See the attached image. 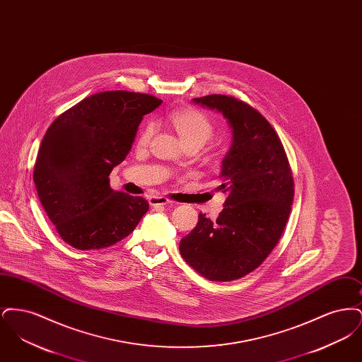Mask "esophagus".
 <instances>
[{
  "instance_id": "1",
  "label": "esophagus",
  "mask_w": 362,
  "mask_h": 362,
  "mask_svg": "<svg viewBox=\"0 0 362 362\" xmlns=\"http://www.w3.org/2000/svg\"><path fill=\"white\" fill-rule=\"evenodd\" d=\"M149 204L152 206H164V205H170L173 204V201H170L168 198L165 197H160V195H153L149 198Z\"/></svg>"
}]
</instances>
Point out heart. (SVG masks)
Returning <instances> with one entry per match:
<instances>
[{"label":"heart","instance_id":"b5f03b06","mask_svg":"<svg viewBox=\"0 0 362 362\" xmlns=\"http://www.w3.org/2000/svg\"><path fill=\"white\" fill-rule=\"evenodd\" d=\"M170 122L186 145L202 146L214 134V124L209 115L198 108H183L173 111ZM155 133L153 122L148 121L139 132V144L145 145Z\"/></svg>","mask_w":362,"mask_h":362}]
</instances>
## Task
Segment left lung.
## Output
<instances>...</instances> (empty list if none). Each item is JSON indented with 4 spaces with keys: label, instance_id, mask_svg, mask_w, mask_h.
Listing matches in <instances>:
<instances>
[{
    "label": "left lung",
    "instance_id": "left-lung-1",
    "mask_svg": "<svg viewBox=\"0 0 362 362\" xmlns=\"http://www.w3.org/2000/svg\"><path fill=\"white\" fill-rule=\"evenodd\" d=\"M192 100L221 112L232 129L217 187L228 197L216 221L199 213L179 251L207 279L233 281L259 267L281 239L292 209V170L274 129L250 104L226 95Z\"/></svg>",
    "mask_w": 362,
    "mask_h": 362
}]
</instances>
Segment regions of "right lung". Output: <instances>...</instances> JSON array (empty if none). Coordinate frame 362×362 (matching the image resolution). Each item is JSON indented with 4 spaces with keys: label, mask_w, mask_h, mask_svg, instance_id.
<instances>
[{
    "label": "right lung",
    "mask_w": 362,
    "mask_h": 362,
    "mask_svg": "<svg viewBox=\"0 0 362 362\" xmlns=\"http://www.w3.org/2000/svg\"><path fill=\"white\" fill-rule=\"evenodd\" d=\"M161 100L105 90L52 122L42 139L35 187L57 232L77 250H100L127 238L149 204L110 187V173L132 149L144 115Z\"/></svg>",
    "instance_id": "obj_1"
}]
</instances>
